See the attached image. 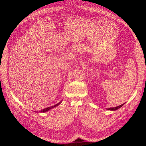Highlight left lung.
<instances>
[{
  "instance_id": "left-lung-1",
  "label": "left lung",
  "mask_w": 146,
  "mask_h": 146,
  "mask_svg": "<svg viewBox=\"0 0 146 146\" xmlns=\"http://www.w3.org/2000/svg\"><path fill=\"white\" fill-rule=\"evenodd\" d=\"M125 104V103L124 104H121V105H120V106H117V107H111V108H106L107 110H111V111H115V110H118L119 108H120V107H121L124 104Z\"/></svg>"
}]
</instances>
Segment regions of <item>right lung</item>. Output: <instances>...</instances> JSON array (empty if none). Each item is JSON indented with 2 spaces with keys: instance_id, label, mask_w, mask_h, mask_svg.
I'll list each match as a JSON object with an SVG mask.
<instances>
[{
  "instance_id": "obj_1",
  "label": "right lung",
  "mask_w": 146,
  "mask_h": 146,
  "mask_svg": "<svg viewBox=\"0 0 146 146\" xmlns=\"http://www.w3.org/2000/svg\"><path fill=\"white\" fill-rule=\"evenodd\" d=\"M61 102H62V101H61L60 102L58 103L57 104H55V105H54V106H51V107H47V108H44L43 110H42L41 111H37L36 112H46V111H49V110H50V109H52V108H54V107H56V106H58V105L60 104Z\"/></svg>"
}]
</instances>
